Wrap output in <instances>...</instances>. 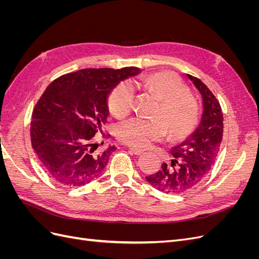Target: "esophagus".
Listing matches in <instances>:
<instances>
[{
  "mask_svg": "<svg viewBox=\"0 0 259 259\" xmlns=\"http://www.w3.org/2000/svg\"><path fill=\"white\" fill-rule=\"evenodd\" d=\"M130 151L132 153H134L135 155H140L144 153V150H142V149H136V148H130Z\"/></svg>",
  "mask_w": 259,
  "mask_h": 259,
  "instance_id": "esophagus-1",
  "label": "esophagus"
}]
</instances>
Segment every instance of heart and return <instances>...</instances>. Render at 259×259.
<instances>
[{
  "label": "heart",
  "mask_w": 259,
  "mask_h": 259,
  "mask_svg": "<svg viewBox=\"0 0 259 259\" xmlns=\"http://www.w3.org/2000/svg\"><path fill=\"white\" fill-rule=\"evenodd\" d=\"M145 85L161 100L154 112L158 117L135 116L120 123L116 127L120 142L143 149L162 139L166 130L173 139L182 138L193 130L199 119V106L177 75L166 71L152 73L145 79ZM134 99V85L128 81L121 82L109 96V111L115 117L127 115Z\"/></svg>",
  "instance_id": "obj_1"
}]
</instances>
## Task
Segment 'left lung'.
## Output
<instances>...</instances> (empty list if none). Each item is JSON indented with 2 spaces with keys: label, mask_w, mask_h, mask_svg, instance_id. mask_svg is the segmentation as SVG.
Instances as JSON below:
<instances>
[{
  "label": "left lung",
  "mask_w": 259,
  "mask_h": 259,
  "mask_svg": "<svg viewBox=\"0 0 259 259\" xmlns=\"http://www.w3.org/2000/svg\"><path fill=\"white\" fill-rule=\"evenodd\" d=\"M203 99V112L198 127L182 144L171 148L173 159L161 169L146 177L156 190L183 193L197 186L214 165L223 140L224 116L221 105L207 86L198 77L187 74Z\"/></svg>",
  "instance_id": "8db88e82"
}]
</instances>
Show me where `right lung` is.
Segmentation results:
<instances>
[{
    "label": "right lung",
    "mask_w": 259,
    "mask_h": 259,
    "mask_svg": "<svg viewBox=\"0 0 259 259\" xmlns=\"http://www.w3.org/2000/svg\"><path fill=\"white\" fill-rule=\"evenodd\" d=\"M140 72L136 67L82 69L46 88L33 110L30 134L50 177L62 186L80 187L99 176L116 149L97 151L94 139L107 121L109 95L121 81Z\"/></svg>",
    "instance_id": "add662e5"
}]
</instances>
